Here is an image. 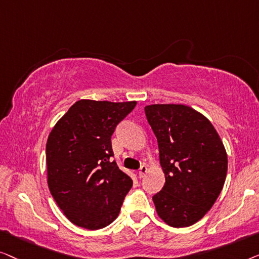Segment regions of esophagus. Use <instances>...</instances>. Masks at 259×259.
<instances>
[{
	"label": "esophagus",
	"instance_id": "1",
	"mask_svg": "<svg viewBox=\"0 0 259 259\" xmlns=\"http://www.w3.org/2000/svg\"><path fill=\"white\" fill-rule=\"evenodd\" d=\"M147 170H148V167L145 166V165H142L141 167H140V170H138V177L140 178H143L144 177V175H145V172H147Z\"/></svg>",
	"mask_w": 259,
	"mask_h": 259
}]
</instances>
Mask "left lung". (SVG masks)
Listing matches in <instances>:
<instances>
[{
	"label": "left lung",
	"instance_id": "obj_1",
	"mask_svg": "<svg viewBox=\"0 0 259 259\" xmlns=\"http://www.w3.org/2000/svg\"><path fill=\"white\" fill-rule=\"evenodd\" d=\"M144 111L165 175L164 187L152 196L156 210L170 227H190L211 209L223 189L227 151L209 119L190 107L154 104Z\"/></svg>",
	"mask_w": 259,
	"mask_h": 259
}]
</instances>
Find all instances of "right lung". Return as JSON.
Here are the masks:
<instances>
[{"instance_id": "1", "label": "right lung", "mask_w": 259, "mask_h": 259, "mask_svg": "<svg viewBox=\"0 0 259 259\" xmlns=\"http://www.w3.org/2000/svg\"><path fill=\"white\" fill-rule=\"evenodd\" d=\"M136 102L81 100L56 123L47 141L48 185L71 223L97 230L117 218L133 187L112 161L111 136Z\"/></svg>"}]
</instances>
